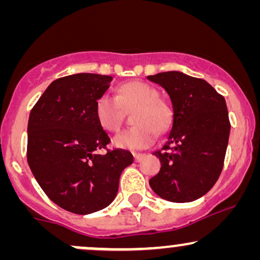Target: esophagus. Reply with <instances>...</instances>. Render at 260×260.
I'll return each mask as SVG.
<instances>
[{"mask_svg": "<svg viewBox=\"0 0 260 260\" xmlns=\"http://www.w3.org/2000/svg\"><path fill=\"white\" fill-rule=\"evenodd\" d=\"M133 156H134V160L136 161H140L143 159V157L145 156V154H142V153H133Z\"/></svg>", "mask_w": 260, "mask_h": 260, "instance_id": "esophagus-1", "label": "esophagus"}]
</instances>
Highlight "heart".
Segmentation results:
<instances>
[{
  "instance_id": "obj_1",
  "label": "heart",
  "mask_w": 260,
  "mask_h": 260,
  "mask_svg": "<svg viewBox=\"0 0 260 260\" xmlns=\"http://www.w3.org/2000/svg\"><path fill=\"white\" fill-rule=\"evenodd\" d=\"M123 109L136 107L132 115L133 127L115 137L113 144L122 149H144L156 139V131L164 133L172 122V109L159 99V91L144 82H128L116 89L115 96L103 94L95 101L94 112L98 123L107 132H117L123 117Z\"/></svg>"
}]
</instances>
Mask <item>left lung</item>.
<instances>
[{
  "label": "left lung",
  "instance_id": "obj_1",
  "mask_svg": "<svg viewBox=\"0 0 260 260\" xmlns=\"http://www.w3.org/2000/svg\"><path fill=\"white\" fill-rule=\"evenodd\" d=\"M172 103L174 121L159 157V174L149 184L169 202L188 203L213 188L223 168L230 124L225 98L204 79L171 71L148 76Z\"/></svg>",
  "mask_w": 260,
  "mask_h": 260
}]
</instances>
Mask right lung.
Masks as SVG:
<instances>
[{
	"label": "right lung",
	"mask_w": 260,
	"mask_h": 260,
	"mask_svg": "<svg viewBox=\"0 0 260 260\" xmlns=\"http://www.w3.org/2000/svg\"><path fill=\"white\" fill-rule=\"evenodd\" d=\"M111 80L94 73L53 80L29 116L26 159L35 180L55 204L79 215L111 204L133 162L123 149L96 153L110 138L95 117V101Z\"/></svg>",
	"instance_id": "right-lung-1"
}]
</instances>
